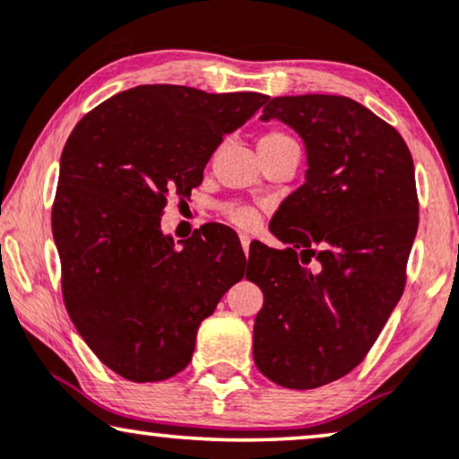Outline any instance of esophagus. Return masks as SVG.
Wrapping results in <instances>:
<instances>
[{
    "label": "esophagus",
    "instance_id": "obj_1",
    "mask_svg": "<svg viewBox=\"0 0 459 459\" xmlns=\"http://www.w3.org/2000/svg\"><path fill=\"white\" fill-rule=\"evenodd\" d=\"M239 239H241L243 252H246V255H247V249H249V241H252V237H249L247 233H241V235H239Z\"/></svg>",
    "mask_w": 459,
    "mask_h": 459
}]
</instances>
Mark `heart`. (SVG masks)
Returning <instances> with one entry per match:
<instances>
[{
    "label": "heart",
    "mask_w": 459,
    "mask_h": 459,
    "mask_svg": "<svg viewBox=\"0 0 459 459\" xmlns=\"http://www.w3.org/2000/svg\"><path fill=\"white\" fill-rule=\"evenodd\" d=\"M290 136L283 132H266L264 136H262L260 144H271V143H279V140H287ZM218 212L220 216L224 220H229L233 226H239L243 230H252L255 224L260 222V212L255 210L254 205L249 204H243V201H224V204L218 205Z\"/></svg>",
    "instance_id": "obj_1"
}]
</instances>
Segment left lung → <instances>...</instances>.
I'll use <instances>...</instances> for the list:
<instances>
[{
    "mask_svg": "<svg viewBox=\"0 0 459 459\" xmlns=\"http://www.w3.org/2000/svg\"><path fill=\"white\" fill-rule=\"evenodd\" d=\"M262 119L300 134L308 169L271 222L290 247L249 246L246 279L264 293L254 361L279 386L319 388L368 357L405 290L413 159L393 126L346 96H279Z\"/></svg>",
    "mask_w": 459,
    "mask_h": 459,
    "instance_id": "1",
    "label": "left lung"
}]
</instances>
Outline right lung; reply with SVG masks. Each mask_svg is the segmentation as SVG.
I'll return each instance as SVG.
<instances>
[{
	"label": "right lung",
	"instance_id": "obj_1",
	"mask_svg": "<svg viewBox=\"0 0 459 459\" xmlns=\"http://www.w3.org/2000/svg\"><path fill=\"white\" fill-rule=\"evenodd\" d=\"M266 100L138 85L73 127L52 205L63 300L85 344L126 380L185 369L201 321L243 279L246 254L229 226H204L176 247L159 222L169 195L191 197L222 138Z\"/></svg>",
	"mask_w": 459,
	"mask_h": 459
}]
</instances>
